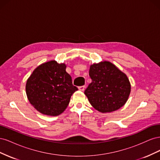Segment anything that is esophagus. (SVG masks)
Masks as SVG:
<instances>
[{"label": "esophagus", "instance_id": "34e87169", "mask_svg": "<svg viewBox=\"0 0 160 160\" xmlns=\"http://www.w3.org/2000/svg\"><path fill=\"white\" fill-rule=\"evenodd\" d=\"M85 86H80V87H79V88H78L79 90L81 91H83L85 90Z\"/></svg>", "mask_w": 160, "mask_h": 160}]
</instances>
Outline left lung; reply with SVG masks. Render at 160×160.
Returning a JSON list of instances; mask_svg holds the SVG:
<instances>
[{
    "label": "left lung",
    "mask_w": 160,
    "mask_h": 160,
    "mask_svg": "<svg viewBox=\"0 0 160 160\" xmlns=\"http://www.w3.org/2000/svg\"><path fill=\"white\" fill-rule=\"evenodd\" d=\"M92 80L85 91L91 105L101 113H109L123 106L129 98L131 84L128 76L112 62L101 61L90 66Z\"/></svg>",
    "instance_id": "left-lung-1"
}]
</instances>
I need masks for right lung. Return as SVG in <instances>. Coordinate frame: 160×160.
Segmentation results:
<instances>
[{
  "label": "right lung",
  "mask_w": 160,
  "mask_h": 160,
  "mask_svg": "<svg viewBox=\"0 0 160 160\" xmlns=\"http://www.w3.org/2000/svg\"><path fill=\"white\" fill-rule=\"evenodd\" d=\"M65 63L52 60L38 65L28 77L26 93L30 103L42 115L57 116L68 106L71 95L78 90L72 85Z\"/></svg>",
  "instance_id": "1"
}]
</instances>
